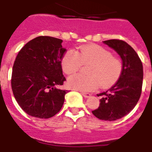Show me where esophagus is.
<instances>
[{"label": "esophagus", "instance_id": "esophagus-1", "mask_svg": "<svg viewBox=\"0 0 152 152\" xmlns=\"http://www.w3.org/2000/svg\"><path fill=\"white\" fill-rule=\"evenodd\" d=\"M81 95H83L84 98H89L91 96V95L89 93H86V92H81Z\"/></svg>", "mask_w": 152, "mask_h": 152}]
</instances>
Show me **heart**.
I'll return each instance as SVG.
<instances>
[{"label": "heart", "mask_w": 152, "mask_h": 152, "mask_svg": "<svg viewBox=\"0 0 152 152\" xmlns=\"http://www.w3.org/2000/svg\"><path fill=\"white\" fill-rule=\"evenodd\" d=\"M91 63L89 76L77 74L70 76L68 84L71 88L81 92L93 91L100 85L107 87L118 80L122 72V63L113 57L107 49L96 45L81 47L77 52L70 50L62 60V69L67 75L75 73L82 64Z\"/></svg>", "instance_id": "heart-1"}]
</instances>
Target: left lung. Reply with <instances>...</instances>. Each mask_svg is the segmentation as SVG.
I'll use <instances>...</instances> for the list:
<instances>
[{
	"mask_svg": "<svg viewBox=\"0 0 152 152\" xmlns=\"http://www.w3.org/2000/svg\"><path fill=\"white\" fill-rule=\"evenodd\" d=\"M103 42L120 56L122 72L110 89L97 95L102 96L100 104L92 113L102 120L115 121L129 113L138 102L142 92L143 69L137 53L127 42L118 39Z\"/></svg>",
	"mask_w": 152,
	"mask_h": 152,
	"instance_id": "8db88e82",
	"label": "left lung"
}]
</instances>
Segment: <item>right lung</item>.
<instances>
[{
	"label": "right lung",
	"instance_id": "1",
	"mask_svg": "<svg viewBox=\"0 0 152 152\" xmlns=\"http://www.w3.org/2000/svg\"><path fill=\"white\" fill-rule=\"evenodd\" d=\"M63 40L38 37L18 52L12 67V92L21 109L31 116L48 118L61 110L69 91L57 88L66 78L61 60Z\"/></svg>",
	"mask_w": 152,
	"mask_h": 152
}]
</instances>
